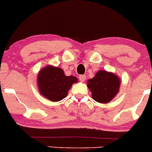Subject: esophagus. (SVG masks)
<instances>
[{"label":"esophagus","instance_id":"34e87169","mask_svg":"<svg viewBox=\"0 0 152 152\" xmlns=\"http://www.w3.org/2000/svg\"><path fill=\"white\" fill-rule=\"evenodd\" d=\"M79 79L81 82H83L85 80H86V76H84V75H80Z\"/></svg>","mask_w":152,"mask_h":152}]
</instances>
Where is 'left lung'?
Masks as SVG:
<instances>
[{"label": "left lung", "instance_id": "obj_1", "mask_svg": "<svg viewBox=\"0 0 152 152\" xmlns=\"http://www.w3.org/2000/svg\"><path fill=\"white\" fill-rule=\"evenodd\" d=\"M121 79L111 72L99 71L94 78L87 82V86L91 90L92 98L99 103L110 102L119 91Z\"/></svg>", "mask_w": 152, "mask_h": 152}]
</instances>
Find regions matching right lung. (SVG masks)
Wrapping results in <instances>:
<instances>
[{"label": "right lung", "mask_w": 152, "mask_h": 152, "mask_svg": "<svg viewBox=\"0 0 152 152\" xmlns=\"http://www.w3.org/2000/svg\"><path fill=\"white\" fill-rule=\"evenodd\" d=\"M39 92L51 102H58L67 96L73 83H77L75 76H67L58 67L47 66L39 71L37 77Z\"/></svg>", "instance_id": "right-lung-1"}]
</instances>
